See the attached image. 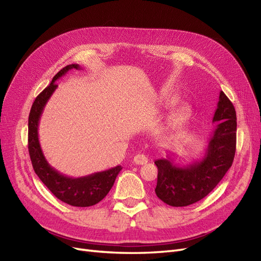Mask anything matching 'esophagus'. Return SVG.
<instances>
[{"instance_id":"34e87169","label":"esophagus","mask_w":261,"mask_h":261,"mask_svg":"<svg viewBox=\"0 0 261 261\" xmlns=\"http://www.w3.org/2000/svg\"><path fill=\"white\" fill-rule=\"evenodd\" d=\"M148 162V158L145 155V154H136L135 156H134V163H136L138 165H143V164H146Z\"/></svg>"}]
</instances>
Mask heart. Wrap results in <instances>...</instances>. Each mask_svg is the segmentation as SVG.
Listing matches in <instances>:
<instances>
[{
  "label": "heart",
  "instance_id": "obj_1",
  "mask_svg": "<svg viewBox=\"0 0 261 261\" xmlns=\"http://www.w3.org/2000/svg\"><path fill=\"white\" fill-rule=\"evenodd\" d=\"M176 103V100H168L167 102H165V105H167V107H173ZM188 114V109L186 107H181L177 113H176V116L178 118H183V117H186Z\"/></svg>",
  "mask_w": 261,
  "mask_h": 261
}]
</instances>
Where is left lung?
<instances>
[{
  "label": "left lung",
  "instance_id": "1",
  "mask_svg": "<svg viewBox=\"0 0 261 261\" xmlns=\"http://www.w3.org/2000/svg\"><path fill=\"white\" fill-rule=\"evenodd\" d=\"M212 122L218 125L200 161L186 167L175 165L170 158L154 161L158 168L154 192L169 206L185 207L201 200L232 167L236 149V112L223 91H220Z\"/></svg>",
  "mask_w": 261,
  "mask_h": 261
}]
</instances>
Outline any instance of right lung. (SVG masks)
<instances>
[{
    "mask_svg": "<svg viewBox=\"0 0 261 261\" xmlns=\"http://www.w3.org/2000/svg\"><path fill=\"white\" fill-rule=\"evenodd\" d=\"M74 68L80 69L81 66L70 64L62 68L53 77L51 84L36 98L28 118V150L36 174L58 199L74 207H90L101 201L108 195L117 174L122 170L121 165L82 177L63 175L46 161L38 136V126L45 103L58 88L55 81Z\"/></svg>",
    "mask_w": 261,
    "mask_h": 261,
    "instance_id": "right-lung-1",
    "label": "right lung"
}]
</instances>
